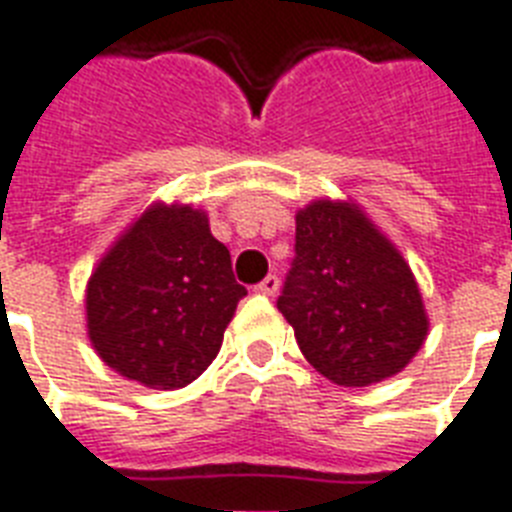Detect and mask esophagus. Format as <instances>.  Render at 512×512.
<instances>
[{
  "label": "esophagus",
  "instance_id": "esophagus-1",
  "mask_svg": "<svg viewBox=\"0 0 512 512\" xmlns=\"http://www.w3.org/2000/svg\"><path fill=\"white\" fill-rule=\"evenodd\" d=\"M255 292H260V295H268V297H273L276 295V292H279V276H265L263 281H260V284H257L255 287Z\"/></svg>",
  "mask_w": 512,
  "mask_h": 512
}]
</instances>
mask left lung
Returning a JSON list of instances; mask_svg holds the SVG:
<instances>
[{
  "label": "left lung",
  "mask_w": 512,
  "mask_h": 512,
  "mask_svg": "<svg viewBox=\"0 0 512 512\" xmlns=\"http://www.w3.org/2000/svg\"><path fill=\"white\" fill-rule=\"evenodd\" d=\"M295 220V260L276 305L308 364L345 388L401 372L428 337L401 252L350 201H311Z\"/></svg>",
  "instance_id": "8db88e82"
}]
</instances>
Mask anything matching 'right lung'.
Here are the masks:
<instances>
[{"label": "right lung", "instance_id": "add662e5", "mask_svg": "<svg viewBox=\"0 0 512 512\" xmlns=\"http://www.w3.org/2000/svg\"><path fill=\"white\" fill-rule=\"evenodd\" d=\"M244 295L207 215L188 204H154L87 281V335L127 380L185 388L212 364Z\"/></svg>", "mask_w": 512, "mask_h": 512}]
</instances>
